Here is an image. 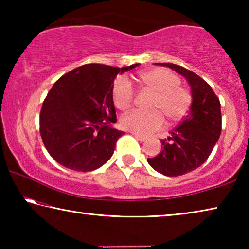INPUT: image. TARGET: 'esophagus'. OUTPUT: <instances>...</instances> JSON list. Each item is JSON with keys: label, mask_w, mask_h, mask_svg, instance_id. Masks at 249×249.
Listing matches in <instances>:
<instances>
[{"label": "esophagus", "mask_w": 249, "mask_h": 249, "mask_svg": "<svg viewBox=\"0 0 249 249\" xmlns=\"http://www.w3.org/2000/svg\"><path fill=\"white\" fill-rule=\"evenodd\" d=\"M134 137L136 138V140L141 141V142L146 141V138H147V137H145V136H142V135H137V134H134Z\"/></svg>", "instance_id": "esophagus-1"}]
</instances>
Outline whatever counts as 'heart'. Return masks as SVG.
I'll use <instances>...</instances> for the list:
<instances>
[{
	"label": "heart",
	"instance_id": "1",
	"mask_svg": "<svg viewBox=\"0 0 249 249\" xmlns=\"http://www.w3.org/2000/svg\"><path fill=\"white\" fill-rule=\"evenodd\" d=\"M138 82L146 91L154 93L151 113L132 112L121 120V126L134 134L146 136L159 130L165 123H177L187 115L192 103V94L181 86L178 74L166 68H155L137 75ZM135 91L125 78L117 79L113 86V102L120 111H128L133 107Z\"/></svg>",
	"mask_w": 249,
	"mask_h": 249
}]
</instances>
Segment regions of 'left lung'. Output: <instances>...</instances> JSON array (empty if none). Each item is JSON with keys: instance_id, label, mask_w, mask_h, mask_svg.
<instances>
[{"instance_id": "1", "label": "left lung", "mask_w": 249, "mask_h": 249, "mask_svg": "<svg viewBox=\"0 0 249 249\" xmlns=\"http://www.w3.org/2000/svg\"><path fill=\"white\" fill-rule=\"evenodd\" d=\"M169 67L182 74L191 87L190 112L171 130L168 140H161L162 150L149 165L168 177H178L196 170L206 161L222 130L220 100L212 88L192 71L174 64H156Z\"/></svg>"}]
</instances>
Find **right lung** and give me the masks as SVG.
I'll return each instance as SVG.
<instances>
[{
	"mask_svg": "<svg viewBox=\"0 0 249 249\" xmlns=\"http://www.w3.org/2000/svg\"><path fill=\"white\" fill-rule=\"evenodd\" d=\"M123 68L100 64L78 67L58 79L44 100L41 140L58 163L74 171L100 168L112 157L122 130L113 128L116 113L113 82Z\"/></svg>",
	"mask_w": 249,
	"mask_h": 249,
	"instance_id": "1",
	"label": "right lung"
}]
</instances>
